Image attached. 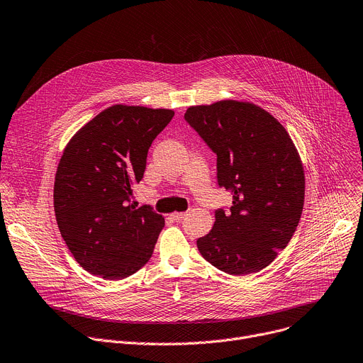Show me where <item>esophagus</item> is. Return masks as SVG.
Listing matches in <instances>:
<instances>
[{
	"mask_svg": "<svg viewBox=\"0 0 363 363\" xmlns=\"http://www.w3.org/2000/svg\"><path fill=\"white\" fill-rule=\"evenodd\" d=\"M184 216H186V213H184V212H180V213H172V219H173V220H182Z\"/></svg>",
	"mask_w": 363,
	"mask_h": 363,
	"instance_id": "1",
	"label": "esophagus"
}]
</instances>
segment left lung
<instances>
[{
  "label": "left lung",
  "mask_w": 363,
  "mask_h": 363,
  "mask_svg": "<svg viewBox=\"0 0 363 363\" xmlns=\"http://www.w3.org/2000/svg\"><path fill=\"white\" fill-rule=\"evenodd\" d=\"M184 121L216 154L219 187L233 194L218 208L202 257L228 274L269 266L291 241L303 208L299 155L285 128L263 108L234 100L189 107Z\"/></svg>",
  "instance_id": "left-lung-1"
}]
</instances>
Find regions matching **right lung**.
Here are the masks:
<instances>
[{
  "mask_svg": "<svg viewBox=\"0 0 363 363\" xmlns=\"http://www.w3.org/2000/svg\"><path fill=\"white\" fill-rule=\"evenodd\" d=\"M173 110L116 104L82 126L67 145L53 187L61 235L79 266L108 281L151 259L164 227L150 205L132 203L148 150Z\"/></svg>",
  "mask_w": 363,
  "mask_h": 363,
  "instance_id": "right-lung-1",
  "label": "right lung"
}]
</instances>
